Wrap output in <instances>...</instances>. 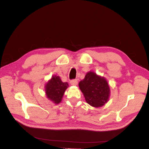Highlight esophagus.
I'll use <instances>...</instances> for the list:
<instances>
[{
	"mask_svg": "<svg viewBox=\"0 0 149 149\" xmlns=\"http://www.w3.org/2000/svg\"><path fill=\"white\" fill-rule=\"evenodd\" d=\"M70 84L71 85H73V86H76L78 84V80L76 79H72L70 81Z\"/></svg>",
	"mask_w": 149,
	"mask_h": 149,
	"instance_id": "34e87169",
	"label": "esophagus"
}]
</instances>
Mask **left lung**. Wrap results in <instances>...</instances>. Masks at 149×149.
Instances as JSON below:
<instances>
[{"instance_id":"8db88e82","label":"left lung","mask_w":149,"mask_h":149,"mask_svg":"<svg viewBox=\"0 0 149 149\" xmlns=\"http://www.w3.org/2000/svg\"><path fill=\"white\" fill-rule=\"evenodd\" d=\"M85 100L93 107L103 106L109 99L110 89L105 78L90 71L79 83Z\"/></svg>"}]
</instances>
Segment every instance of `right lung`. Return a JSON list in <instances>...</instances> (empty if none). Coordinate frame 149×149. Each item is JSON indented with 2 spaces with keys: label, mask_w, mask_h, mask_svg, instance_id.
Returning <instances> with one entry per match:
<instances>
[{
  "label": "right lung",
  "mask_w": 149,
  "mask_h": 149,
  "mask_svg": "<svg viewBox=\"0 0 149 149\" xmlns=\"http://www.w3.org/2000/svg\"><path fill=\"white\" fill-rule=\"evenodd\" d=\"M68 86V83L62 82L59 76H53L45 86L47 97L55 104L60 103Z\"/></svg>",
  "instance_id": "obj_1"
}]
</instances>
